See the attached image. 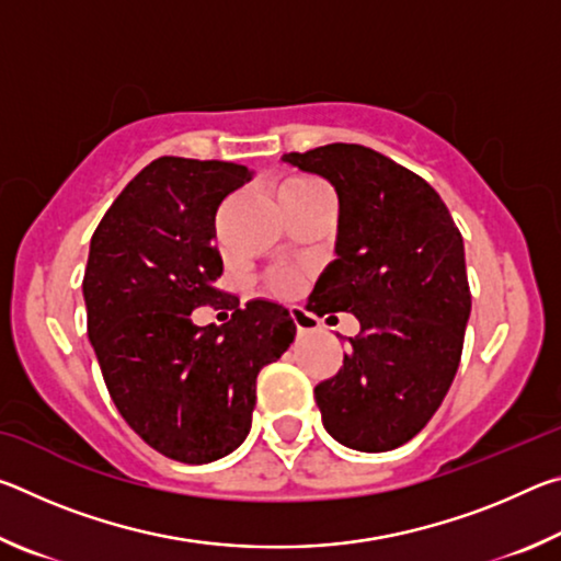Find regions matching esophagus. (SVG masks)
I'll list each match as a JSON object with an SVG mask.
<instances>
[{
    "label": "esophagus",
    "instance_id": "obj_1",
    "mask_svg": "<svg viewBox=\"0 0 561 561\" xmlns=\"http://www.w3.org/2000/svg\"><path fill=\"white\" fill-rule=\"evenodd\" d=\"M289 314H291L294 324H297V329L301 331V334H307V331H314L317 329V319L311 317L304 307H291Z\"/></svg>",
    "mask_w": 561,
    "mask_h": 561
}]
</instances>
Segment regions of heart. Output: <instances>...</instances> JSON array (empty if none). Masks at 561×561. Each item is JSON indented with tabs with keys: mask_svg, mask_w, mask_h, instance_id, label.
<instances>
[{
	"mask_svg": "<svg viewBox=\"0 0 561 561\" xmlns=\"http://www.w3.org/2000/svg\"><path fill=\"white\" fill-rule=\"evenodd\" d=\"M324 187L319 183V180H311V178H289L284 180L279 185V193L277 195H291V193H307V190H319ZM297 287V277H294L291 272H274L272 274V289L279 291V294H287Z\"/></svg>",
	"mask_w": 561,
	"mask_h": 561,
	"instance_id": "b5f03b06",
	"label": "heart"
}]
</instances>
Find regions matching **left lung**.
<instances>
[{
  "label": "left lung",
  "instance_id": "1",
  "mask_svg": "<svg viewBox=\"0 0 561 561\" xmlns=\"http://www.w3.org/2000/svg\"><path fill=\"white\" fill-rule=\"evenodd\" d=\"M339 195L336 260L307 309L360 324L344 366L314 388L331 438L393 450L425 428L455 378L470 319L462 234L440 195L411 170L356 144L282 156Z\"/></svg>",
  "mask_w": 561,
  "mask_h": 561
}]
</instances>
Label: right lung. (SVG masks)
Segmentation results:
<instances>
[{
    "mask_svg": "<svg viewBox=\"0 0 561 561\" xmlns=\"http://www.w3.org/2000/svg\"><path fill=\"white\" fill-rule=\"evenodd\" d=\"M252 170L222 160L158 158L123 187L91 237L83 274L89 339L103 381L133 431L165 458L203 465L240 448L257 374L289 348L297 327L282 304L215 287L222 257L215 215ZM232 308L222 328L188 314Z\"/></svg>",
    "mask_w": 561,
    "mask_h": 561,
    "instance_id": "add662e5",
    "label": "right lung"
}]
</instances>
